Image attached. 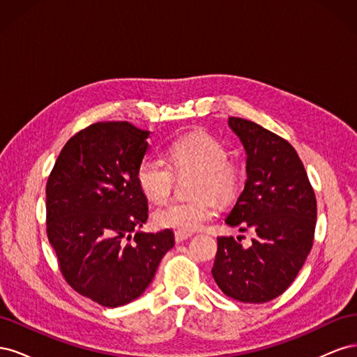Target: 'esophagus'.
<instances>
[{"mask_svg":"<svg viewBox=\"0 0 357 357\" xmlns=\"http://www.w3.org/2000/svg\"><path fill=\"white\" fill-rule=\"evenodd\" d=\"M192 236V234H189V232H176L174 234V238H176V243H183V241H186L188 238H190Z\"/></svg>","mask_w":357,"mask_h":357,"instance_id":"obj_1","label":"esophagus"}]
</instances>
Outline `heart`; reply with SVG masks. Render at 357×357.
I'll return each instance as SVG.
<instances>
[{"mask_svg":"<svg viewBox=\"0 0 357 357\" xmlns=\"http://www.w3.org/2000/svg\"><path fill=\"white\" fill-rule=\"evenodd\" d=\"M167 159L146 155L138 162L135 177L144 195L155 202L169 198L176 185V174L197 172L193 201H172L155 213V222L162 228L178 232H195L210 223L218 208L211 198L231 201L241 185L240 171L228 160V152L218 138L207 132H193L172 142Z\"/></svg>","mask_w":357,"mask_h":357,"instance_id":"obj_1","label":"heart"}]
</instances>
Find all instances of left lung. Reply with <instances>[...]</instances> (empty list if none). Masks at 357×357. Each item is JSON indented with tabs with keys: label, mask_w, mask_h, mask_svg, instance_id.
Segmentation results:
<instances>
[{
	"label": "left lung",
	"mask_w": 357,
	"mask_h": 357,
	"mask_svg": "<svg viewBox=\"0 0 357 357\" xmlns=\"http://www.w3.org/2000/svg\"><path fill=\"white\" fill-rule=\"evenodd\" d=\"M228 125L245 150L247 180L225 222L256 236L247 248L219 236L211 274L226 296L264 304L282 295L305 262L314 238L316 195L286 139L241 117H229Z\"/></svg>",
	"instance_id": "1"
}]
</instances>
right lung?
Listing matches in <instances>:
<instances>
[{
  "mask_svg": "<svg viewBox=\"0 0 357 357\" xmlns=\"http://www.w3.org/2000/svg\"><path fill=\"white\" fill-rule=\"evenodd\" d=\"M149 135L129 122L93 123L63 146L46 185L47 238L61 273L102 307L142 296L174 247L169 229L132 235L149 218L135 177Z\"/></svg>",
  "mask_w": 357,
  "mask_h": 357,
  "instance_id": "right-lung-1",
  "label": "right lung"
}]
</instances>
